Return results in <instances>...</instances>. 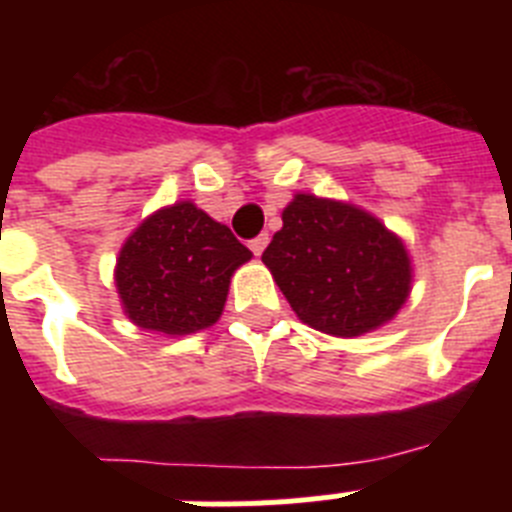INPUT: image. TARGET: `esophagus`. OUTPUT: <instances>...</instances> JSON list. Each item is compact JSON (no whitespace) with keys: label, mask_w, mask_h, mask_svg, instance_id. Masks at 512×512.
<instances>
[{"label":"esophagus","mask_w":512,"mask_h":512,"mask_svg":"<svg viewBox=\"0 0 512 512\" xmlns=\"http://www.w3.org/2000/svg\"><path fill=\"white\" fill-rule=\"evenodd\" d=\"M266 246H269V233L256 235V238H253V241L248 243V248H251V251H253V256H261Z\"/></svg>","instance_id":"esophagus-1"}]
</instances>
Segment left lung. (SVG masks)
I'll list each match as a JSON object with an SVG mask.
<instances>
[{"mask_svg":"<svg viewBox=\"0 0 512 512\" xmlns=\"http://www.w3.org/2000/svg\"><path fill=\"white\" fill-rule=\"evenodd\" d=\"M261 261L297 318L336 338L390 323L413 289V261L397 233L351 202L297 192Z\"/></svg>","mask_w":512,"mask_h":512,"instance_id":"8db88e82","label":"left lung"}]
</instances>
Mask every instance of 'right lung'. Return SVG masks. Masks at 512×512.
Listing matches in <instances>:
<instances>
[{"instance_id":"right-lung-1","label":"right lung","mask_w":512,"mask_h":512,"mask_svg":"<svg viewBox=\"0 0 512 512\" xmlns=\"http://www.w3.org/2000/svg\"><path fill=\"white\" fill-rule=\"evenodd\" d=\"M251 261L228 225L182 200L151 215L125 238L115 264L122 312L133 325L189 336L215 325L230 277Z\"/></svg>"}]
</instances>
